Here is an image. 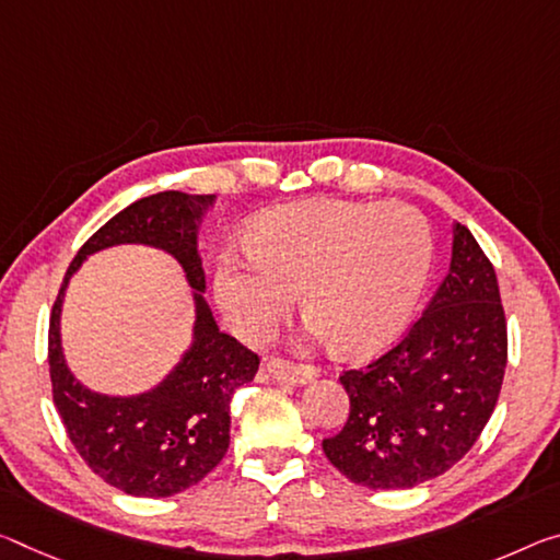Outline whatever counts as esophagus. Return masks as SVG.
Instances as JSON below:
<instances>
[{"instance_id":"esophagus-1","label":"esophagus","mask_w":560,"mask_h":560,"mask_svg":"<svg viewBox=\"0 0 560 560\" xmlns=\"http://www.w3.org/2000/svg\"><path fill=\"white\" fill-rule=\"evenodd\" d=\"M266 371H269L277 381H287V384H308V381L318 376L316 366H308V363H294L287 359H271L266 363Z\"/></svg>"}]
</instances>
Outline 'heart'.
Listing matches in <instances>:
<instances>
[{"mask_svg": "<svg viewBox=\"0 0 560 560\" xmlns=\"http://www.w3.org/2000/svg\"><path fill=\"white\" fill-rule=\"evenodd\" d=\"M248 254L217 266V299L244 336H264L294 306L343 353H374L404 331L423 294L433 238L408 203L314 199L266 211Z\"/></svg>", "mask_w": 560, "mask_h": 560, "instance_id": "1", "label": "heart"}]
</instances>
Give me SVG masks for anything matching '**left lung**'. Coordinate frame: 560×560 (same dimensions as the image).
Here are the masks:
<instances>
[{"mask_svg":"<svg viewBox=\"0 0 560 560\" xmlns=\"http://www.w3.org/2000/svg\"><path fill=\"white\" fill-rule=\"evenodd\" d=\"M509 334L493 264L466 226L454 229L451 269L394 349L343 371L349 419L324 454L349 481L394 491L446 474L499 401Z\"/></svg>","mask_w":560,"mask_h":560,"instance_id":"left-lung-1","label":"left lung"}]
</instances>
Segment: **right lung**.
Returning <instances> with one entry per match:
<instances>
[{"instance_id":"1","label":"right lung","mask_w":560,"mask_h":560,"mask_svg":"<svg viewBox=\"0 0 560 560\" xmlns=\"http://www.w3.org/2000/svg\"><path fill=\"white\" fill-rule=\"evenodd\" d=\"M214 199V194L162 191L119 211L79 248L51 306L49 376L61 423L84 464L129 495L166 499L214 471L229 448L232 396L259 371V357L219 331L201 296L207 281L197 229ZM117 243H144L172 253L183 264L198 304L195 341L185 359L152 393L127 399L79 385L66 369L58 336L68 277L89 253Z\"/></svg>"}]
</instances>
